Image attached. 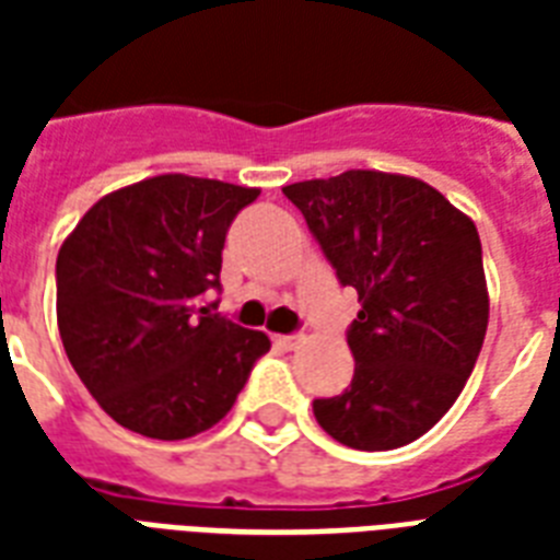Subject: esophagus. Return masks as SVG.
<instances>
[{"instance_id":"esophagus-1","label":"esophagus","mask_w":560,"mask_h":560,"mask_svg":"<svg viewBox=\"0 0 560 560\" xmlns=\"http://www.w3.org/2000/svg\"><path fill=\"white\" fill-rule=\"evenodd\" d=\"M302 340H305L302 334H279V337H272V342H276V346H279V349H284V351L299 349V346H302Z\"/></svg>"}]
</instances>
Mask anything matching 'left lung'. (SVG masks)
<instances>
[{
	"label": "left lung",
	"instance_id": "8db88e82",
	"mask_svg": "<svg viewBox=\"0 0 560 560\" xmlns=\"http://www.w3.org/2000/svg\"><path fill=\"white\" fill-rule=\"evenodd\" d=\"M281 191L360 302L349 328L354 377L342 395L314 400L316 421L354 451L416 442L459 398L486 340L488 288L474 220L421 179L383 171H346Z\"/></svg>",
	"mask_w": 560,
	"mask_h": 560
}]
</instances>
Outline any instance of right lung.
Masks as SVG:
<instances>
[{
	"label": "right lung",
	"instance_id": "add662e5",
	"mask_svg": "<svg viewBox=\"0 0 560 560\" xmlns=\"http://www.w3.org/2000/svg\"><path fill=\"white\" fill-rule=\"evenodd\" d=\"M258 188L162 174L109 191L57 253L66 358L113 421L160 442L209 430L270 351L200 307L220 290L232 220Z\"/></svg>",
	"mask_w": 560,
	"mask_h": 560
}]
</instances>
